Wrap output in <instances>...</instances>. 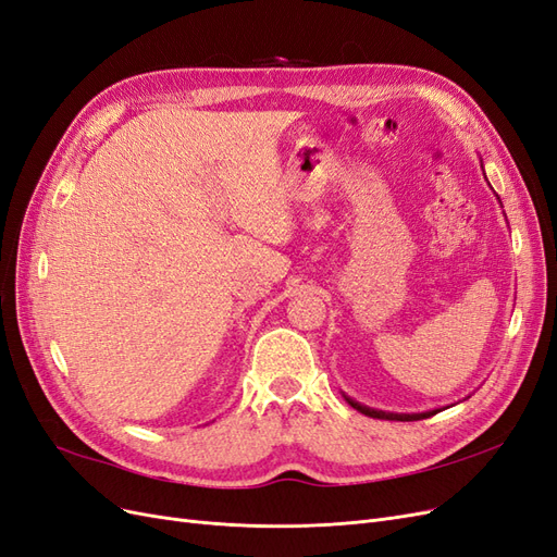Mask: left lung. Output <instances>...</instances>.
I'll list each match as a JSON object with an SVG mask.
<instances>
[{"label": "left lung", "mask_w": 557, "mask_h": 557, "mask_svg": "<svg viewBox=\"0 0 557 557\" xmlns=\"http://www.w3.org/2000/svg\"><path fill=\"white\" fill-rule=\"evenodd\" d=\"M499 199V197H497ZM346 401L350 404L352 409H358L360 413L369 416V418H379V420H423V418H430L434 413H440L442 409H432V411H423V413H393V411H381V409H372V407H364V404L350 399L348 395H344Z\"/></svg>", "instance_id": "8db88e82"}]
</instances>
